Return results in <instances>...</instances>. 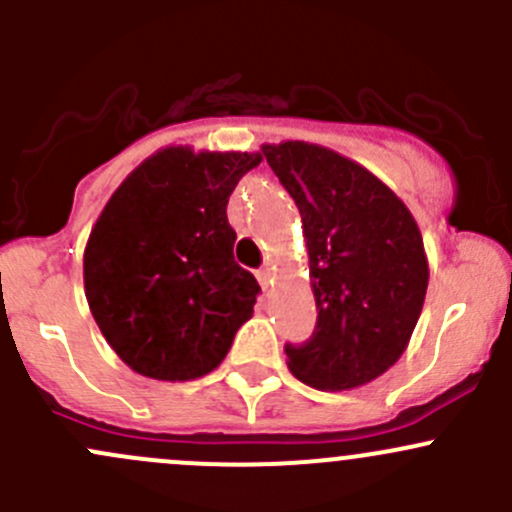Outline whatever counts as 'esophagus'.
Masks as SVG:
<instances>
[{"label": "esophagus", "instance_id": "obj_1", "mask_svg": "<svg viewBox=\"0 0 512 512\" xmlns=\"http://www.w3.org/2000/svg\"><path fill=\"white\" fill-rule=\"evenodd\" d=\"M255 277H257V282H260V287H262V292H270V285H272V280H270V270H267V267H262V270H257L255 272Z\"/></svg>", "mask_w": 512, "mask_h": 512}]
</instances>
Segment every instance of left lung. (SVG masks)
Returning a JSON list of instances; mask_svg holds the SVG:
<instances>
[{"label":"left lung","mask_w":512,"mask_h":512,"mask_svg":"<svg viewBox=\"0 0 512 512\" xmlns=\"http://www.w3.org/2000/svg\"><path fill=\"white\" fill-rule=\"evenodd\" d=\"M302 215L317 327L285 344L289 371L322 391L369 384L409 344L428 287L421 232L376 175L314 143L262 146Z\"/></svg>","instance_id":"8db88e82"}]
</instances>
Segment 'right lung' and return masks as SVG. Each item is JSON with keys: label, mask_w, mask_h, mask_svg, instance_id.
Listing matches in <instances>:
<instances>
[{"label": "right lung", "mask_w": 512, "mask_h": 512, "mask_svg": "<svg viewBox=\"0 0 512 512\" xmlns=\"http://www.w3.org/2000/svg\"><path fill=\"white\" fill-rule=\"evenodd\" d=\"M255 153L165 148L111 195L84 252L98 329L133 371L210 374L252 317L260 285L232 255L227 200Z\"/></svg>", "instance_id": "add662e5"}]
</instances>
